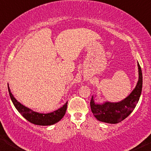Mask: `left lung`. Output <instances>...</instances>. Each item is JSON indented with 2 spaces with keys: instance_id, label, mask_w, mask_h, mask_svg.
<instances>
[{
  "instance_id": "8db88e82",
  "label": "left lung",
  "mask_w": 151,
  "mask_h": 151,
  "mask_svg": "<svg viewBox=\"0 0 151 151\" xmlns=\"http://www.w3.org/2000/svg\"><path fill=\"white\" fill-rule=\"evenodd\" d=\"M138 66L139 71L138 83L130 95L121 102L116 103L107 102L102 104H98L94 102L92 96L90 101V106L91 112L98 121L115 124L124 120L134 111L140 99L142 88V73L138 63Z\"/></svg>"
}]
</instances>
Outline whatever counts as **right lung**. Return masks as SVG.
<instances>
[{"instance_id":"obj_1","label":"right lung","mask_w":151,"mask_h":151,"mask_svg":"<svg viewBox=\"0 0 151 151\" xmlns=\"http://www.w3.org/2000/svg\"><path fill=\"white\" fill-rule=\"evenodd\" d=\"M8 90L11 101H12V102L13 103V104H14L15 107L16 108L18 112L26 120H28L29 122L32 123L33 124L37 125H51L55 124V123H58V121L61 120L63 116H64V114H66L68 102H66L62 107L58 109L57 111L50 112V113H39V112L32 111L31 109H28L27 107L20 104L19 102H17V100L13 97L12 93H11L9 85Z\"/></svg>"}]
</instances>
